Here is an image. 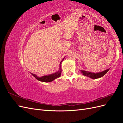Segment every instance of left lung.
I'll list each match as a JSON object with an SVG mask.
<instances>
[{"instance_id": "left-lung-1", "label": "left lung", "mask_w": 123, "mask_h": 123, "mask_svg": "<svg viewBox=\"0 0 123 123\" xmlns=\"http://www.w3.org/2000/svg\"><path fill=\"white\" fill-rule=\"evenodd\" d=\"M109 70V69H107L105 71H103V72L96 73L90 72L86 71H84V70H81L80 72L84 75L86 76L89 77L92 79H98V78H100L103 76Z\"/></svg>"}]
</instances>
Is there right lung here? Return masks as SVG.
<instances>
[{
  "mask_svg": "<svg viewBox=\"0 0 123 123\" xmlns=\"http://www.w3.org/2000/svg\"><path fill=\"white\" fill-rule=\"evenodd\" d=\"M62 62L60 63V67H59V70L58 72L54 73L52 74H50V75H46V76H43L42 77H38L36 75L34 74H33L31 73L32 75L35 77L36 79L41 81H43V82H51V81L54 80L55 79H57V78L60 77L61 75V72H62V68H61V64H62Z\"/></svg>",
  "mask_w": 123,
  "mask_h": 123,
  "instance_id": "obj_1",
  "label": "right lung"
}]
</instances>
